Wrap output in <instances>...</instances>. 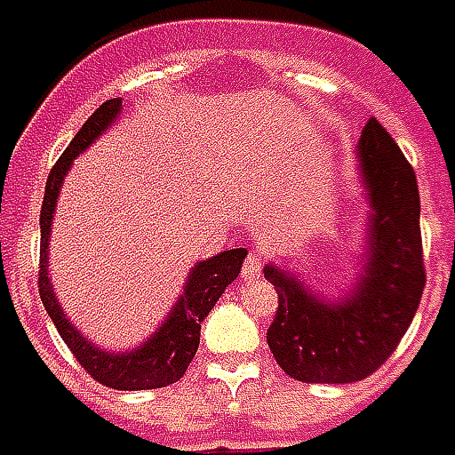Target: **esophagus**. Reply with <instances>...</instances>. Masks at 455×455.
Instances as JSON below:
<instances>
[{"mask_svg":"<svg viewBox=\"0 0 455 455\" xmlns=\"http://www.w3.org/2000/svg\"><path fill=\"white\" fill-rule=\"evenodd\" d=\"M262 259L259 254H247V259L243 264V279H257L262 274Z\"/></svg>","mask_w":455,"mask_h":455,"instance_id":"obj_1","label":"esophagus"}]
</instances>
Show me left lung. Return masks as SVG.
Listing matches in <instances>:
<instances>
[{
    "mask_svg": "<svg viewBox=\"0 0 455 455\" xmlns=\"http://www.w3.org/2000/svg\"><path fill=\"white\" fill-rule=\"evenodd\" d=\"M355 154L370 212L353 289L323 299L286 267H264L279 294L267 343L299 382L346 385L372 375L407 333L427 282L414 169L375 117L367 119Z\"/></svg>",
    "mask_w": 455,
    "mask_h": 455,
    "instance_id": "obj_1",
    "label": "left lung"
}]
</instances>
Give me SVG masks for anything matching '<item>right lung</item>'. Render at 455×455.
I'll return each mask as SVG.
<instances>
[{
  "label": "right lung",
  "instance_id": "obj_1",
  "mask_svg": "<svg viewBox=\"0 0 455 455\" xmlns=\"http://www.w3.org/2000/svg\"><path fill=\"white\" fill-rule=\"evenodd\" d=\"M122 100L112 98L102 102L90 119L83 124V130L73 137L63 151V156L56 161L46 181L44 205H41V267H38V291L41 301L46 306L51 321L58 328L66 346L73 350V355L80 365L88 370L92 379L112 389H156L166 387L171 382H179L196 357L198 343H201V323L211 314L215 301L225 294L228 284H233L237 274L243 269L247 250H225L211 259L193 264L191 274L186 279L179 301L173 304L164 323L151 333L141 346L122 353H109L105 347L90 343L76 325L66 318V311L58 304V296L48 279V243H51V225L58 205V193L66 173L73 166L78 154L88 149L90 144L98 141L100 134H105L108 127L117 122Z\"/></svg>",
  "mask_w": 455,
  "mask_h": 455
}]
</instances>
